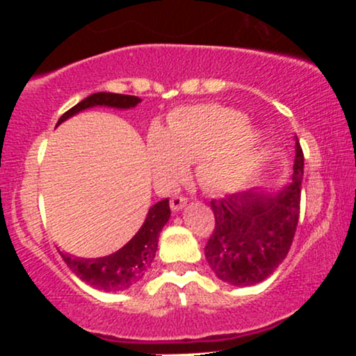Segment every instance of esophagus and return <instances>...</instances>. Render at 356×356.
Masks as SVG:
<instances>
[{
  "label": "esophagus",
  "instance_id": "1",
  "mask_svg": "<svg viewBox=\"0 0 356 356\" xmlns=\"http://www.w3.org/2000/svg\"><path fill=\"white\" fill-rule=\"evenodd\" d=\"M186 202H187V199L184 197V195H174L172 199H170V209H172L174 212H177V211H181L184 206H186Z\"/></svg>",
  "mask_w": 356,
  "mask_h": 356
}]
</instances>
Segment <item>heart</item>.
<instances>
[{
	"mask_svg": "<svg viewBox=\"0 0 356 356\" xmlns=\"http://www.w3.org/2000/svg\"><path fill=\"white\" fill-rule=\"evenodd\" d=\"M246 115L224 105L206 104L175 112L167 132L154 129L149 161L155 177L170 184L194 164L199 182L211 191H231L251 174L261 137Z\"/></svg>",
	"mask_w": 356,
	"mask_h": 356,
	"instance_id": "1",
	"label": "heart"
}]
</instances>
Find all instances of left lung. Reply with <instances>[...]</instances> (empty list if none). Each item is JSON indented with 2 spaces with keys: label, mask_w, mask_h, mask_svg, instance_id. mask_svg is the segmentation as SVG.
Instances as JSON below:
<instances>
[{
  "label": "left lung",
  "mask_w": 356,
  "mask_h": 356,
  "mask_svg": "<svg viewBox=\"0 0 356 356\" xmlns=\"http://www.w3.org/2000/svg\"><path fill=\"white\" fill-rule=\"evenodd\" d=\"M303 167V150L296 140L293 182L286 189L212 199L216 226L204 254L219 280L234 286L256 284L283 263L300 219Z\"/></svg>",
  "instance_id": "1"
}]
</instances>
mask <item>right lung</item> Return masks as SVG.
<instances>
[{"mask_svg":"<svg viewBox=\"0 0 356 356\" xmlns=\"http://www.w3.org/2000/svg\"><path fill=\"white\" fill-rule=\"evenodd\" d=\"M140 102L138 97L134 95H120V93H107L99 92L87 97L65 112L60 117L58 124L70 118L75 113L90 107H113V108H132ZM170 218L169 199L154 204L149 209V214L142 224L140 229L134 236L124 248H120L113 254L105 257H95V259H80L70 254H65L60 251L61 257L67 263V266L80 277L81 281L93 286V288L102 289V291H122V289L130 288L142 280L147 269L152 264L155 251H157L159 234L162 227Z\"/></svg>","mask_w":356,"mask_h":356,"instance_id":"obj_1","label":"right lung"}]
</instances>
